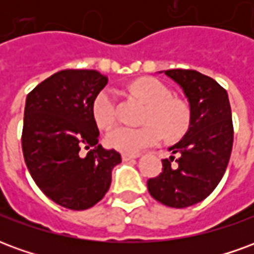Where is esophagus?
Here are the masks:
<instances>
[{"mask_svg":"<svg viewBox=\"0 0 254 254\" xmlns=\"http://www.w3.org/2000/svg\"><path fill=\"white\" fill-rule=\"evenodd\" d=\"M140 155L136 154V155H127V154H122V160L124 162H127V160H133V159H137Z\"/></svg>","mask_w":254,"mask_h":254,"instance_id":"obj_1","label":"esophagus"}]
</instances>
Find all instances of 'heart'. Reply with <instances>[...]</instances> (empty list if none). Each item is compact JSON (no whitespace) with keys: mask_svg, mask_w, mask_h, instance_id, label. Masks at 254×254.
<instances>
[{"mask_svg":"<svg viewBox=\"0 0 254 254\" xmlns=\"http://www.w3.org/2000/svg\"><path fill=\"white\" fill-rule=\"evenodd\" d=\"M133 94L148 103L140 127L118 125L106 134V144L122 154L134 155L143 148L158 144L163 137L176 140L187 132L190 124V110L184 102L171 98L170 88L158 78H138L130 85ZM92 116L99 127H110L117 117V95L111 88L100 89L92 102Z\"/></svg>","mask_w":254,"mask_h":254,"instance_id":"obj_1","label":"heart"}]
</instances>
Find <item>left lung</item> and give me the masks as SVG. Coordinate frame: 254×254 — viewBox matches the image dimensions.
<instances>
[{
  "instance_id": "1",
  "label": "left lung",
  "mask_w": 254,
  "mask_h": 254,
  "mask_svg": "<svg viewBox=\"0 0 254 254\" xmlns=\"http://www.w3.org/2000/svg\"><path fill=\"white\" fill-rule=\"evenodd\" d=\"M166 76L184 91L190 107L185 136L169 148L176 156L162 159V173L147 182L156 201L187 208L202 201L218 187L233 148L229 95L213 78L190 69H170Z\"/></svg>"
}]
</instances>
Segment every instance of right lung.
I'll list each match as a JSON object with an SVG mask.
<instances>
[{"instance_id":"1","label":"right lung","mask_w":254,"mask_h":254,"mask_svg":"<svg viewBox=\"0 0 254 254\" xmlns=\"http://www.w3.org/2000/svg\"><path fill=\"white\" fill-rule=\"evenodd\" d=\"M107 77L91 69H65L27 95L21 147L32 180L67 209L94 207L111 184L121 155L98 144L92 102ZM85 148V157L79 149Z\"/></svg>"}]
</instances>
